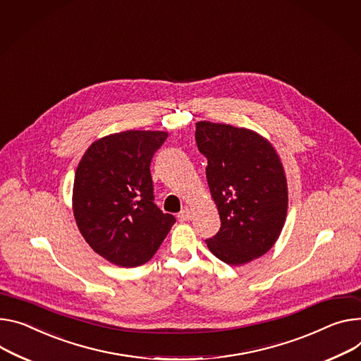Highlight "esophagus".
I'll use <instances>...</instances> for the list:
<instances>
[{"label": "esophagus", "instance_id": "1", "mask_svg": "<svg viewBox=\"0 0 361 361\" xmlns=\"http://www.w3.org/2000/svg\"><path fill=\"white\" fill-rule=\"evenodd\" d=\"M190 218H192V212H190L188 208L182 209V211L178 214V219H179V221H189Z\"/></svg>", "mask_w": 361, "mask_h": 361}]
</instances>
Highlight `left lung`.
I'll list each match as a JSON object with an SVG mask.
<instances>
[{"label": "left lung", "instance_id": "1", "mask_svg": "<svg viewBox=\"0 0 361 361\" xmlns=\"http://www.w3.org/2000/svg\"><path fill=\"white\" fill-rule=\"evenodd\" d=\"M195 140L208 159L207 180L218 208L219 231L205 240L211 253L241 266L267 253L288 212L282 161L260 134L230 124L197 123Z\"/></svg>", "mask_w": 361, "mask_h": 361}]
</instances>
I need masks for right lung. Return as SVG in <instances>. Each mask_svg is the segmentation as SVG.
Returning <instances> with one entry per match:
<instances>
[{
  "label": "right lung",
  "mask_w": 361,
  "mask_h": 361,
  "mask_svg": "<svg viewBox=\"0 0 361 361\" xmlns=\"http://www.w3.org/2000/svg\"><path fill=\"white\" fill-rule=\"evenodd\" d=\"M164 131L128 130L94 142L73 182L76 226L92 250L121 267L147 263L176 219L154 204L150 163Z\"/></svg>",
  "instance_id": "obj_1"
}]
</instances>
